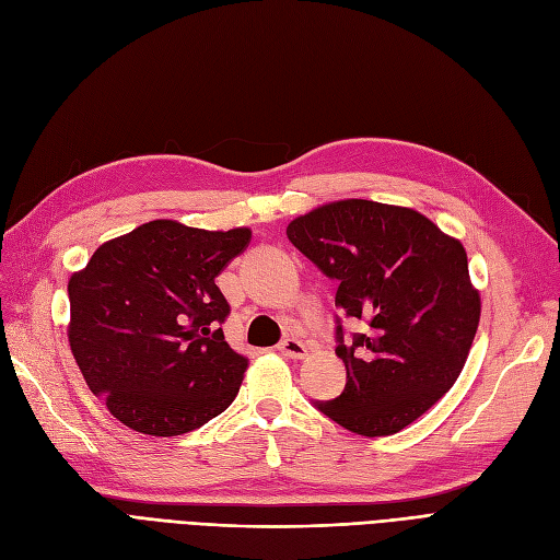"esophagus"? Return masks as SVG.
Instances as JSON below:
<instances>
[{
    "label": "esophagus",
    "instance_id": "1",
    "mask_svg": "<svg viewBox=\"0 0 560 560\" xmlns=\"http://www.w3.org/2000/svg\"><path fill=\"white\" fill-rule=\"evenodd\" d=\"M277 349H279V353H283L285 358H298V360H300V358L306 355V345H304V341L295 339V337H285Z\"/></svg>",
    "mask_w": 560,
    "mask_h": 560
}]
</instances>
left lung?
<instances>
[{"instance_id":"left-lung-1","label":"left lung","mask_w":560,"mask_h":560,"mask_svg":"<svg viewBox=\"0 0 560 560\" xmlns=\"http://www.w3.org/2000/svg\"><path fill=\"white\" fill-rule=\"evenodd\" d=\"M288 240L337 281L335 304L365 323L335 353L345 360L339 398L314 402L365 438L393 435L454 386L479 326V293L460 242L405 207L345 200L300 215Z\"/></svg>"}]
</instances>
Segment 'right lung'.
<instances>
[{"label": "right lung", "instance_id": "right-lung-1", "mask_svg": "<svg viewBox=\"0 0 560 560\" xmlns=\"http://www.w3.org/2000/svg\"><path fill=\"white\" fill-rule=\"evenodd\" d=\"M250 230L143 223L102 244L69 279V347L85 384L128 428L153 438L197 430L237 398L246 358L223 335L215 277Z\"/></svg>", "mask_w": 560, "mask_h": 560}]
</instances>
